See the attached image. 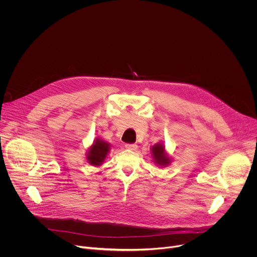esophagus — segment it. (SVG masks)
Instances as JSON below:
<instances>
[{"instance_id": "34e87169", "label": "esophagus", "mask_w": 257, "mask_h": 257, "mask_svg": "<svg viewBox=\"0 0 257 257\" xmlns=\"http://www.w3.org/2000/svg\"><path fill=\"white\" fill-rule=\"evenodd\" d=\"M125 148L127 150H130V151H136L137 150V145L134 144V143H127V144H125Z\"/></svg>"}]
</instances>
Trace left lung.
<instances>
[{
    "mask_svg": "<svg viewBox=\"0 0 257 257\" xmlns=\"http://www.w3.org/2000/svg\"><path fill=\"white\" fill-rule=\"evenodd\" d=\"M153 152V158L155 159V162L161 166H167L171 163L170 159L165 154V148L162 144H156L152 149Z\"/></svg>",
    "mask_w": 257,
    "mask_h": 257,
    "instance_id": "1",
    "label": "left lung"
}]
</instances>
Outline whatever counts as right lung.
Returning a JSON list of instances; mask_svg holds the SVG:
<instances>
[{"label":"right lung","instance_id":"1","mask_svg":"<svg viewBox=\"0 0 257 257\" xmlns=\"http://www.w3.org/2000/svg\"><path fill=\"white\" fill-rule=\"evenodd\" d=\"M108 150H109L108 143L99 139H95L94 143L92 144V146L89 150V153L87 155L89 164L93 166H100L104 161L108 153Z\"/></svg>","mask_w":257,"mask_h":257}]
</instances>
